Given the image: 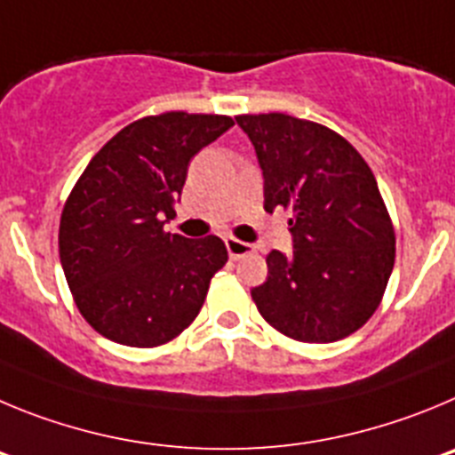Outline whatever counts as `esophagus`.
Instances as JSON below:
<instances>
[{"instance_id":"34e87169","label":"esophagus","mask_w":455,"mask_h":455,"mask_svg":"<svg viewBox=\"0 0 455 455\" xmlns=\"http://www.w3.org/2000/svg\"><path fill=\"white\" fill-rule=\"evenodd\" d=\"M227 249H228V256H231L233 260H237V258L249 256V253L256 251V249H253V244L243 243V240H237V237H227Z\"/></svg>"}]
</instances>
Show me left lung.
<instances>
[{
    "label": "left lung",
    "instance_id": "8db88e82",
    "mask_svg": "<svg viewBox=\"0 0 455 455\" xmlns=\"http://www.w3.org/2000/svg\"><path fill=\"white\" fill-rule=\"evenodd\" d=\"M265 177V211H292V256L269 251L258 313L299 342H335L379 308L396 237L370 165L333 129L285 113L237 116Z\"/></svg>",
    "mask_w": 455,
    "mask_h": 455
}]
</instances>
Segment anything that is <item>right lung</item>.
<instances>
[{"label":"right lung","instance_id":"add662e5","mask_svg":"<svg viewBox=\"0 0 455 455\" xmlns=\"http://www.w3.org/2000/svg\"><path fill=\"white\" fill-rule=\"evenodd\" d=\"M228 116L167 110L131 122L97 151L60 212L59 253L76 308L104 338L161 347L195 322L228 253L218 235L167 233L190 158Z\"/></svg>","mask_w":455,"mask_h":455}]
</instances>
